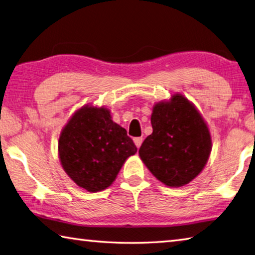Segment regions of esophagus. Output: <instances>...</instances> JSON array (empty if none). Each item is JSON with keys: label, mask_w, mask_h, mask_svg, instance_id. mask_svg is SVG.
<instances>
[{"label": "esophagus", "mask_w": 255, "mask_h": 255, "mask_svg": "<svg viewBox=\"0 0 255 255\" xmlns=\"http://www.w3.org/2000/svg\"><path fill=\"white\" fill-rule=\"evenodd\" d=\"M142 141H143L142 137H134V143L136 145V148H140L141 144H142Z\"/></svg>", "instance_id": "esophagus-1"}]
</instances>
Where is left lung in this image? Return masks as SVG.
I'll return each instance as SVG.
<instances>
[{
	"instance_id": "obj_1",
	"label": "left lung",
	"mask_w": 255,
	"mask_h": 255,
	"mask_svg": "<svg viewBox=\"0 0 255 255\" xmlns=\"http://www.w3.org/2000/svg\"><path fill=\"white\" fill-rule=\"evenodd\" d=\"M152 134L139 150L142 161L164 185L188 184L203 170L212 150L208 128L184 96L155 104L151 115Z\"/></svg>"
}]
</instances>
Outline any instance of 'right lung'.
I'll use <instances>...</instances> for the list:
<instances>
[{
	"instance_id": "add662e5",
	"label": "right lung",
	"mask_w": 255,
	"mask_h": 255,
	"mask_svg": "<svg viewBox=\"0 0 255 255\" xmlns=\"http://www.w3.org/2000/svg\"><path fill=\"white\" fill-rule=\"evenodd\" d=\"M110 111L84 106L69 120L59 137L62 168L79 187L96 193L112 185L130 155L136 152L125 128Z\"/></svg>"
}]
</instances>
